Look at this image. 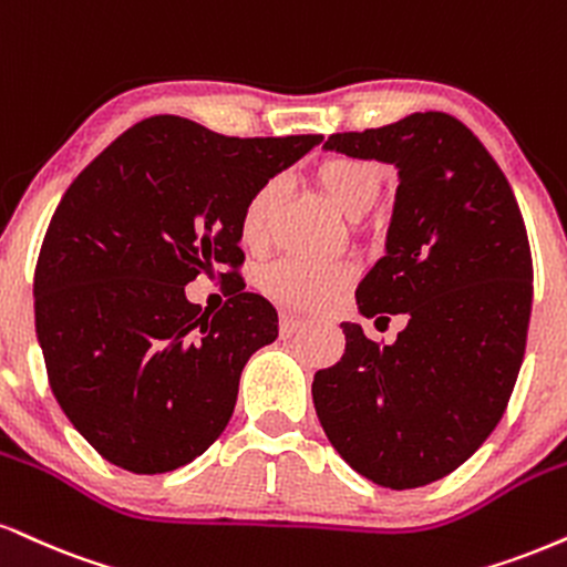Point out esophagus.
Listing matches in <instances>:
<instances>
[{"label":"esophagus","instance_id":"1","mask_svg":"<svg viewBox=\"0 0 567 567\" xmlns=\"http://www.w3.org/2000/svg\"><path fill=\"white\" fill-rule=\"evenodd\" d=\"M306 324H309V322H306V319L290 317V313H282V317H279V332H282L285 338H290V336H296V332H301Z\"/></svg>","mask_w":567,"mask_h":567}]
</instances>
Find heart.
<instances>
[{
    "mask_svg": "<svg viewBox=\"0 0 567 567\" xmlns=\"http://www.w3.org/2000/svg\"><path fill=\"white\" fill-rule=\"evenodd\" d=\"M317 179L322 184L327 197L346 216L357 218L364 216L378 203L385 176L378 163L338 155V158L324 161L317 168ZM282 193L285 179L282 176H271L248 197L240 216V237L248 248H261L269 240L271 218L277 214ZM349 279L351 266L346 264H309L301 261V258H285V261L271 264L264 271L261 288L277 301L317 306L336 296Z\"/></svg>",
    "mask_w": 567,
    "mask_h": 567,
    "instance_id": "b5f03b06",
    "label": "heart"
}]
</instances>
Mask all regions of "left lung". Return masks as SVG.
Wrapping results in <instances>:
<instances>
[{
  "label": "left lung",
  "mask_w": 567,
  "mask_h": 567,
  "mask_svg": "<svg viewBox=\"0 0 567 567\" xmlns=\"http://www.w3.org/2000/svg\"><path fill=\"white\" fill-rule=\"evenodd\" d=\"M327 153L395 168L383 258L357 288L361 317L404 313L395 343L343 322L346 353L313 374L332 449L404 491L454 473L507 409L534 301L528 235L507 176L454 115L412 113L332 134Z\"/></svg>",
  "instance_id": "left-lung-1"
}]
</instances>
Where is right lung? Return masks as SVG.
I'll return each mask as SVG.
<instances>
[{
    "label": "right lung",
    "instance_id": "add662e5",
    "mask_svg": "<svg viewBox=\"0 0 567 567\" xmlns=\"http://www.w3.org/2000/svg\"><path fill=\"white\" fill-rule=\"evenodd\" d=\"M322 140H237L153 115L65 189L33 275L37 338L60 409L111 465L168 473L224 433L277 311L237 282L208 313L184 285L243 264L248 197Z\"/></svg>",
    "mask_w": 567,
    "mask_h": 567
}]
</instances>
